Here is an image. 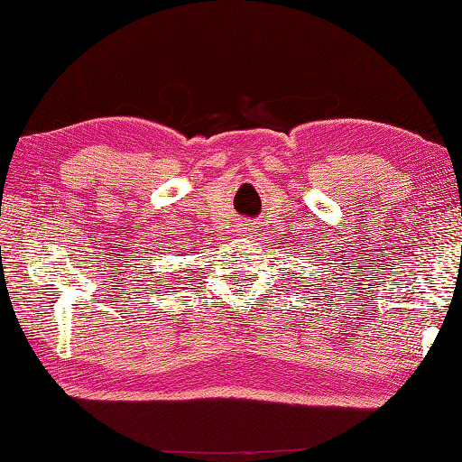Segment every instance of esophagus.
<instances>
[{"mask_svg":"<svg viewBox=\"0 0 462 462\" xmlns=\"http://www.w3.org/2000/svg\"><path fill=\"white\" fill-rule=\"evenodd\" d=\"M254 230H256V228H254V224H252V222H246V220H244V222H240V224H238V234H240V236H244V238H250V236H254Z\"/></svg>","mask_w":462,"mask_h":462,"instance_id":"1","label":"esophagus"}]
</instances>
